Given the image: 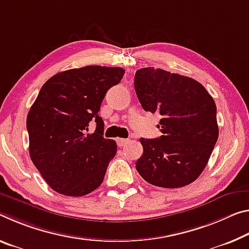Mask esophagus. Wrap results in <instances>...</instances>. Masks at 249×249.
Wrapping results in <instances>:
<instances>
[{
  "label": "esophagus",
  "mask_w": 249,
  "mask_h": 249,
  "mask_svg": "<svg viewBox=\"0 0 249 249\" xmlns=\"http://www.w3.org/2000/svg\"><path fill=\"white\" fill-rule=\"evenodd\" d=\"M117 145L120 146V147H124V146L128 143L129 140H125V139H117Z\"/></svg>",
  "instance_id": "34e87169"
}]
</instances>
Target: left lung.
<instances>
[{
	"instance_id": "1",
	"label": "left lung",
	"mask_w": 249,
	"mask_h": 249,
	"mask_svg": "<svg viewBox=\"0 0 249 249\" xmlns=\"http://www.w3.org/2000/svg\"><path fill=\"white\" fill-rule=\"evenodd\" d=\"M134 88L142 107L159 113L163 135L141 139L136 161L147 183L164 188L186 186L198 178L218 139L216 104L194 78L161 69L137 70Z\"/></svg>"
}]
</instances>
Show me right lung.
Masks as SVG:
<instances>
[{
	"label": "right lung",
	"mask_w": 249,
	"mask_h": 249,
	"mask_svg": "<svg viewBox=\"0 0 249 249\" xmlns=\"http://www.w3.org/2000/svg\"><path fill=\"white\" fill-rule=\"evenodd\" d=\"M125 70L89 65L55 74L45 82L26 118L30 156L53 191L84 196L100 186L117 146L104 139L98 116L105 94ZM95 119L94 133L86 134Z\"/></svg>",
	"instance_id": "right-lung-1"
}]
</instances>
